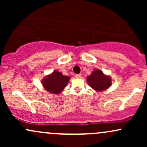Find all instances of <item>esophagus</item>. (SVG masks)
I'll list each match as a JSON object with an SVG mask.
<instances>
[{
  "mask_svg": "<svg viewBox=\"0 0 147 147\" xmlns=\"http://www.w3.org/2000/svg\"><path fill=\"white\" fill-rule=\"evenodd\" d=\"M75 76L76 78H81V77H82V75H81V74H76Z\"/></svg>",
  "mask_w": 147,
  "mask_h": 147,
  "instance_id": "esophagus-1",
  "label": "esophagus"
}]
</instances>
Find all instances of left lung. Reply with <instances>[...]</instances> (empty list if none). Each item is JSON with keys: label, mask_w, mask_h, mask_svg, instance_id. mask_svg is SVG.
<instances>
[{"label": "left lung", "mask_w": 147, "mask_h": 147, "mask_svg": "<svg viewBox=\"0 0 147 147\" xmlns=\"http://www.w3.org/2000/svg\"><path fill=\"white\" fill-rule=\"evenodd\" d=\"M87 82L92 89L96 91H103L111 86V79L100 70H95L87 77Z\"/></svg>", "instance_id": "obj_1"}]
</instances>
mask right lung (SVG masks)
<instances>
[{"mask_svg":"<svg viewBox=\"0 0 147 147\" xmlns=\"http://www.w3.org/2000/svg\"><path fill=\"white\" fill-rule=\"evenodd\" d=\"M70 79L68 76L63 75L61 72L55 70L43 79L42 84L49 92L59 94L66 86Z\"/></svg>","mask_w":147,"mask_h":147,"instance_id":"add662e5","label":"right lung"}]
</instances>
